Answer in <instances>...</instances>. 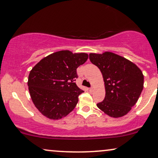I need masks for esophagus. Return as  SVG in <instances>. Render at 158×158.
Here are the masks:
<instances>
[{"instance_id": "obj_1", "label": "esophagus", "mask_w": 158, "mask_h": 158, "mask_svg": "<svg viewBox=\"0 0 158 158\" xmlns=\"http://www.w3.org/2000/svg\"><path fill=\"white\" fill-rule=\"evenodd\" d=\"M88 89L89 91H92V90H93V87H90V88H89Z\"/></svg>"}]
</instances>
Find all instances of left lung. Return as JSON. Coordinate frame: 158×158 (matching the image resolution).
Returning <instances> with one entry per match:
<instances>
[{"instance_id":"left-lung-1","label":"left lung","mask_w":158,"mask_h":158,"mask_svg":"<svg viewBox=\"0 0 158 158\" xmlns=\"http://www.w3.org/2000/svg\"><path fill=\"white\" fill-rule=\"evenodd\" d=\"M89 60L102 73L106 95L97 106L111 117L127 114L135 104L143 87V75L136 65L110 52L90 53Z\"/></svg>"}]
</instances>
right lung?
Here are the masks:
<instances>
[{"label": "right lung", "instance_id": "obj_1", "mask_svg": "<svg viewBox=\"0 0 158 158\" xmlns=\"http://www.w3.org/2000/svg\"><path fill=\"white\" fill-rule=\"evenodd\" d=\"M88 55L62 50L41 60L29 73L28 89L38 110L51 119H59L73 110L83 93L74 81L77 69Z\"/></svg>", "mask_w": 158, "mask_h": 158}]
</instances>
